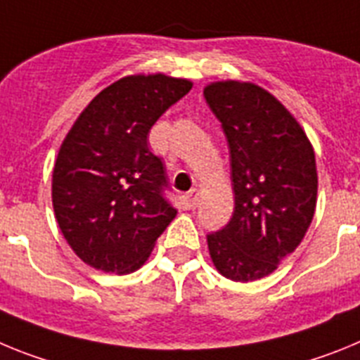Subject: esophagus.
<instances>
[{"label":"esophagus","instance_id":"obj_1","mask_svg":"<svg viewBox=\"0 0 360 360\" xmlns=\"http://www.w3.org/2000/svg\"><path fill=\"white\" fill-rule=\"evenodd\" d=\"M198 198H200L198 191L191 189L189 193H187V202H189V207H196V205H198Z\"/></svg>","mask_w":360,"mask_h":360}]
</instances>
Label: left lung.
<instances>
[{
  "label": "left lung",
  "instance_id": "8db88e82",
  "mask_svg": "<svg viewBox=\"0 0 360 360\" xmlns=\"http://www.w3.org/2000/svg\"><path fill=\"white\" fill-rule=\"evenodd\" d=\"M231 155L234 212L209 232L218 272L232 281L272 274L307 234L317 200L316 155L303 128L274 95L250 82L203 90Z\"/></svg>",
  "mask_w": 360,
  "mask_h": 360
}]
</instances>
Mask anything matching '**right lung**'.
<instances>
[{
	"mask_svg": "<svg viewBox=\"0 0 360 360\" xmlns=\"http://www.w3.org/2000/svg\"><path fill=\"white\" fill-rule=\"evenodd\" d=\"M191 88L162 73L124 77L104 88L66 135L53 167V211L73 252L94 269L136 270L176 216L148 135Z\"/></svg>",
	"mask_w": 360,
	"mask_h": 360,
	"instance_id": "obj_1",
	"label": "right lung"
}]
</instances>
